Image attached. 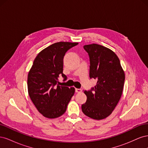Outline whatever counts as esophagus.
<instances>
[{
    "instance_id": "1",
    "label": "esophagus",
    "mask_w": 148,
    "mask_h": 148,
    "mask_svg": "<svg viewBox=\"0 0 148 148\" xmlns=\"http://www.w3.org/2000/svg\"><path fill=\"white\" fill-rule=\"evenodd\" d=\"M82 91V89H78V88L75 89V92H81Z\"/></svg>"
}]
</instances>
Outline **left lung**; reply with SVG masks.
I'll return each mask as SVG.
<instances>
[{"mask_svg": "<svg viewBox=\"0 0 148 148\" xmlns=\"http://www.w3.org/2000/svg\"><path fill=\"white\" fill-rule=\"evenodd\" d=\"M83 48L89 57V77L97 82L91 90L84 91L87 99L82 104L83 112L95 120L110 115L122 96L125 73L117 56L110 49L97 44Z\"/></svg>", "mask_w": 148, "mask_h": 148, "instance_id": "obj_1", "label": "left lung"}]
</instances>
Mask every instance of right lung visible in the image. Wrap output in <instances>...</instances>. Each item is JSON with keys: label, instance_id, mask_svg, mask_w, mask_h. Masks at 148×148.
I'll return each instance as SVG.
<instances>
[{"label": "right lung", "instance_id": "right-lung-1", "mask_svg": "<svg viewBox=\"0 0 148 148\" xmlns=\"http://www.w3.org/2000/svg\"><path fill=\"white\" fill-rule=\"evenodd\" d=\"M78 42H59L40 52L28 75V90L31 101L44 117L55 119L63 115L75 93L73 87L59 86L63 73L64 57Z\"/></svg>", "mask_w": 148, "mask_h": 148}]
</instances>
